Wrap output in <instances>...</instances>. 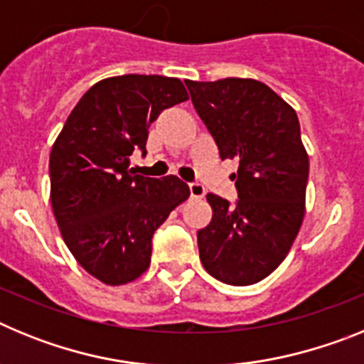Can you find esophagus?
<instances>
[{"instance_id":"1","label":"esophagus","mask_w":364,"mask_h":364,"mask_svg":"<svg viewBox=\"0 0 364 364\" xmlns=\"http://www.w3.org/2000/svg\"><path fill=\"white\" fill-rule=\"evenodd\" d=\"M189 191H191L193 198H202L205 195V189L202 188L198 182H191V184H189Z\"/></svg>"}]
</instances>
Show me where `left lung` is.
<instances>
[{"label": "left lung", "instance_id": "8db88e82", "mask_svg": "<svg viewBox=\"0 0 364 364\" xmlns=\"http://www.w3.org/2000/svg\"><path fill=\"white\" fill-rule=\"evenodd\" d=\"M186 85L220 159L239 160V198L208 195L213 218L197 233L202 264L224 284H255L284 260L304 217L310 164L297 112L257 80Z\"/></svg>", "mask_w": 364, "mask_h": 364}]
</instances>
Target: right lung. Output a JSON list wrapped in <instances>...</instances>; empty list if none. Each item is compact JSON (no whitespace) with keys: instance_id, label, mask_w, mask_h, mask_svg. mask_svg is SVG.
<instances>
[{"instance_id":"1","label":"right lung","mask_w":364,"mask_h":364,"mask_svg":"<svg viewBox=\"0 0 364 364\" xmlns=\"http://www.w3.org/2000/svg\"><path fill=\"white\" fill-rule=\"evenodd\" d=\"M189 96L178 78L124 74L92 85L56 138L50 202L67 247L85 272L118 286L151 262L153 235L189 188L176 176L149 178L129 167L146 156L149 125Z\"/></svg>"}]
</instances>
